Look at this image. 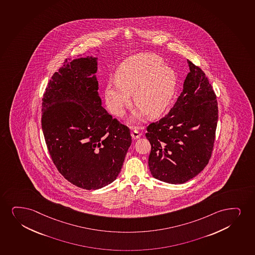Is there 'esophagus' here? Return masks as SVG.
<instances>
[{
    "instance_id": "34e87169",
    "label": "esophagus",
    "mask_w": 255,
    "mask_h": 255,
    "mask_svg": "<svg viewBox=\"0 0 255 255\" xmlns=\"http://www.w3.org/2000/svg\"><path fill=\"white\" fill-rule=\"evenodd\" d=\"M131 136L132 138L134 139V140H136V139H138L140 136H141V134L139 133L137 130H132L131 131Z\"/></svg>"
}]
</instances>
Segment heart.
Returning a JSON list of instances; mask_svg holds the SVG:
<instances>
[{
    "label": "heart",
    "mask_w": 255,
    "mask_h": 255,
    "mask_svg": "<svg viewBox=\"0 0 255 255\" xmlns=\"http://www.w3.org/2000/svg\"><path fill=\"white\" fill-rule=\"evenodd\" d=\"M117 83L109 82L105 89L108 110L122 117L131 104L130 95L137 108L129 122L140 123L148 116L164 113L176 90L177 77L173 69L164 66L163 60L153 54L129 57L120 64L115 75Z\"/></svg>",
    "instance_id": "obj_1"
}]
</instances>
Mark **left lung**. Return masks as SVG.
Here are the masks:
<instances>
[{
    "mask_svg": "<svg viewBox=\"0 0 255 255\" xmlns=\"http://www.w3.org/2000/svg\"><path fill=\"white\" fill-rule=\"evenodd\" d=\"M190 72L169 113L148 126L152 176L183 184L197 176L211 159L218 120L217 96L205 73L187 60Z\"/></svg>",
    "mask_w": 255,
    "mask_h": 255,
    "instance_id": "1",
    "label": "left lung"
}]
</instances>
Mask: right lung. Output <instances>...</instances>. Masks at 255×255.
I'll use <instances>...</instances> for the list:
<instances>
[{
	"label": "right lung",
	"instance_id": "add662e5",
	"mask_svg": "<svg viewBox=\"0 0 255 255\" xmlns=\"http://www.w3.org/2000/svg\"><path fill=\"white\" fill-rule=\"evenodd\" d=\"M97 66V57L66 59L42 103V129L52 161L68 181L86 190L114 182L131 144L128 127L101 106Z\"/></svg>",
	"mask_w": 255,
	"mask_h": 255
}]
</instances>
